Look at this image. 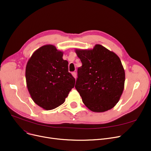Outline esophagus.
<instances>
[{
	"label": "esophagus",
	"mask_w": 151,
	"mask_h": 151,
	"mask_svg": "<svg viewBox=\"0 0 151 151\" xmlns=\"http://www.w3.org/2000/svg\"><path fill=\"white\" fill-rule=\"evenodd\" d=\"M72 75L73 76V77L76 79V72H72Z\"/></svg>",
	"instance_id": "1"
}]
</instances>
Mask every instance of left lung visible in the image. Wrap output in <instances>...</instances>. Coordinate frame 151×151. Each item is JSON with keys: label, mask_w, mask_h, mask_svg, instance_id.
I'll return each mask as SVG.
<instances>
[{"label": "left lung", "mask_w": 151, "mask_h": 151, "mask_svg": "<svg viewBox=\"0 0 151 151\" xmlns=\"http://www.w3.org/2000/svg\"><path fill=\"white\" fill-rule=\"evenodd\" d=\"M75 52L82 62L75 88L84 104L97 113L113 108L124 88L125 71L119 58L100 45Z\"/></svg>", "instance_id": "1"}]
</instances>
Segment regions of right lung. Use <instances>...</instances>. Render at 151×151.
I'll list each match as a JSON object with an SVG mask.
<instances>
[{"instance_id": "obj_1", "label": "right lung", "mask_w": 151, "mask_h": 151, "mask_svg": "<svg viewBox=\"0 0 151 151\" xmlns=\"http://www.w3.org/2000/svg\"><path fill=\"white\" fill-rule=\"evenodd\" d=\"M63 52L51 45L37 50L26 68L27 87L37 105L51 110L64 103L75 79L68 72V62L62 58Z\"/></svg>"}]
</instances>
